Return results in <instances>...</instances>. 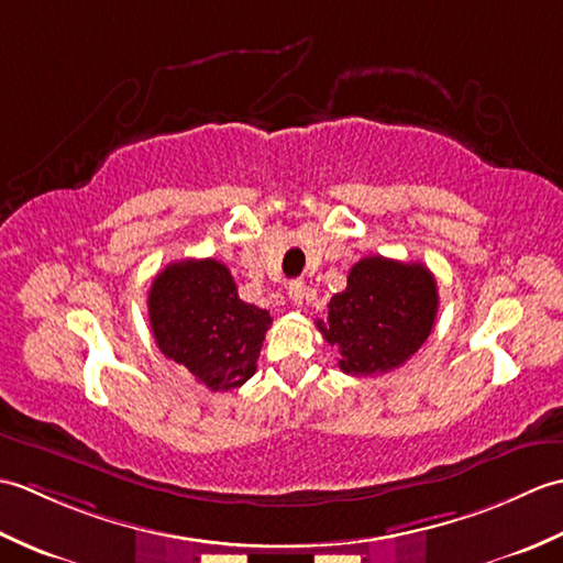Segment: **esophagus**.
Instances as JSON below:
<instances>
[{
    "label": "esophagus",
    "mask_w": 563,
    "mask_h": 563,
    "mask_svg": "<svg viewBox=\"0 0 563 563\" xmlns=\"http://www.w3.org/2000/svg\"><path fill=\"white\" fill-rule=\"evenodd\" d=\"M288 295H290V300H292L295 307H302L305 305V297H307L305 283L302 280H292L290 288H288Z\"/></svg>",
    "instance_id": "esophagus-1"
}]
</instances>
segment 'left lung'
Returning <instances> with one entry per match:
<instances>
[{
  "mask_svg": "<svg viewBox=\"0 0 563 563\" xmlns=\"http://www.w3.org/2000/svg\"><path fill=\"white\" fill-rule=\"evenodd\" d=\"M438 314V285L423 263L365 256L349 285L329 302L317 327L339 345L345 375L369 377L404 365L430 336Z\"/></svg>",
  "mask_w": 563,
  "mask_h": 563,
  "instance_id": "8db88e82",
  "label": "left lung"
}]
</instances>
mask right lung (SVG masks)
I'll use <instances>...</instances> for the list:
<instances>
[{"label": "right lung", "mask_w": 563, "mask_h": 563, "mask_svg": "<svg viewBox=\"0 0 563 563\" xmlns=\"http://www.w3.org/2000/svg\"><path fill=\"white\" fill-rule=\"evenodd\" d=\"M154 341L212 391L242 387L256 373L271 327L266 309L239 300L230 268L214 258L169 263L147 295Z\"/></svg>", "instance_id": "obj_1"}]
</instances>
